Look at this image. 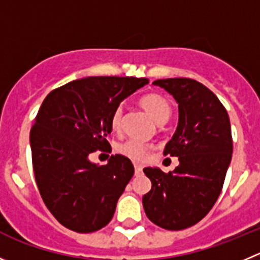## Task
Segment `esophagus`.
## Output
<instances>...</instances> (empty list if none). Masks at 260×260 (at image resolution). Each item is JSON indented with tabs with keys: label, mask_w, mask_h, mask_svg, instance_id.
Masks as SVG:
<instances>
[{
	"label": "esophagus",
	"mask_w": 260,
	"mask_h": 260,
	"mask_svg": "<svg viewBox=\"0 0 260 260\" xmlns=\"http://www.w3.org/2000/svg\"><path fill=\"white\" fill-rule=\"evenodd\" d=\"M134 167H135V175H137V176H139V175L143 174V166L142 165H138V163H135Z\"/></svg>",
	"instance_id": "1"
}]
</instances>
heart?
Returning <instances> with one entry per match:
<instances>
[{
    "label": "heart",
    "instance_id": "1",
    "mask_svg": "<svg viewBox=\"0 0 260 260\" xmlns=\"http://www.w3.org/2000/svg\"><path fill=\"white\" fill-rule=\"evenodd\" d=\"M140 105L142 107L157 121L158 123L165 122L171 115V106L169 101L166 100L159 93H148L140 98ZM123 108L122 106H117L111 113V126L113 130H118L122 123ZM150 150V145L140 142L137 139H128L123 143L118 144L117 152L125 157L130 158L133 160H143L147 158L148 153Z\"/></svg>",
    "mask_w": 260,
    "mask_h": 260
}]
</instances>
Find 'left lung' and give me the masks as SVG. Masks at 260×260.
<instances>
[{
	"mask_svg": "<svg viewBox=\"0 0 260 260\" xmlns=\"http://www.w3.org/2000/svg\"><path fill=\"white\" fill-rule=\"evenodd\" d=\"M179 103V125L163 154L179 157L169 174L147 167L152 189L143 197L148 218L165 230L194 226L218 199L232 157L229 113L213 91L189 78L159 79Z\"/></svg>",
	"mask_w": 260,
	"mask_h": 260,
	"instance_id": "left-lung-1",
	"label": "left lung"
}]
</instances>
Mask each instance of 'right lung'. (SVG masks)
<instances>
[{
  "instance_id": "right-lung-1",
  "label": "right lung",
  "mask_w": 260,
  "mask_h": 260,
  "mask_svg": "<svg viewBox=\"0 0 260 260\" xmlns=\"http://www.w3.org/2000/svg\"><path fill=\"white\" fill-rule=\"evenodd\" d=\"M148 83L145 78H84L44 98L30 130L33 171L44 204L66 229L88 234L112 219L134 166L121 154L103 166L88 157L111 152V113Z\"/></svg>"
}]
</instances>
